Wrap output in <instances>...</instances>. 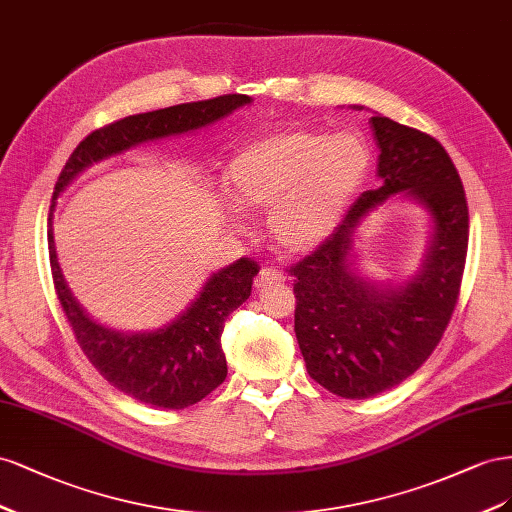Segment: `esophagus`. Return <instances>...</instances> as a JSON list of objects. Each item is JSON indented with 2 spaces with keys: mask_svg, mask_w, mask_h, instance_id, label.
<instances>
[{
  "mask_svg": "<svg viewBox=\"0 0 512 512\" xmlns=\"http://www.w3.org/2000/svg\"><path fill=\"white\" fill-rule=\"evenodd\" d=\"M285 276L281 272H276L272 268H261V272L257 274L255 279V287L261 289V287H268V285H276V283H283Z\"/></svg>",
  "mask_w": 512,
  "mask_h": 512,
  "instance_id": "34e87169",
  "label": "esophagus"
}]
</instances>
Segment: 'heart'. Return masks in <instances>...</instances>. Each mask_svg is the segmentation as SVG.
Returning <instances> with one entry per match:
<instances>
[{
    "mask_svg": "<svg viewBox=\"0 0 512 512\" xmlns=\"http://www.w3.org/2000/svg\"><path fill=\"white\" fill-rule=\"evenodd\" d=\"M369 163V148L358 135L287 128L246 143L231 158L225 191L238 212L270 214L276 248L304 255L337 227Z\"/></svg>",
    "mask_w": 512,
    "mask_h": 512,
    "instance_id": "1",
    "label": "heart"
}]
</instances>
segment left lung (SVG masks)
<instances>
[{"instance_id": "8db88e82", "label": "left lung", "mask_w": 512, "mask_h": 512, "mask_svg": "<svg viewBox=\"0 0 512 512\" xmlns=\"http://www.w3.org/2000/svg\"><path fill=\"white\" fill-rule=\"evenodd\" d=\"M371 128L382 186L364 191L332 236L289 270L296 276L294 330L306 371L343 399L390 390L431 356L455 311L470 236L463 184L442 143L379 113ZM394 194L428 210L432 236L414 277L377 286L355 268L353 236Z\"/></svg>"}]
</instances>
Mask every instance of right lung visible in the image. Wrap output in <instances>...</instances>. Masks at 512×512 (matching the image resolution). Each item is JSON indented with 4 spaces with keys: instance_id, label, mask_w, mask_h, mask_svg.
<instances>
[{
    "instance_id": "obj_1",
    "label": "right lung",
    "mask_w": 512,
    "mask_h": 512,
    "mask_svg": "<svg viewBox=\"0 0 512 512\" xmlns=\"http://www.w3.org/2000/svg\"><path fill=\"white\" fill-rule=\"evenodd\" d=\"M251 100L244 94H227L128 115L87 135L70 154L55 184L49 214V257L57 300L94 369L128 397L160 410H184L225 382L227 360L221 347L225 319L251 296L253 279L259 272L257 264L242 257L214 272L197 298L163 328L148 332L113 330L87 315L68 289L55 255L53 210L66 186L100 160L124 154L141 143L210 126Z\"/></svg>"
}]
</instances>
